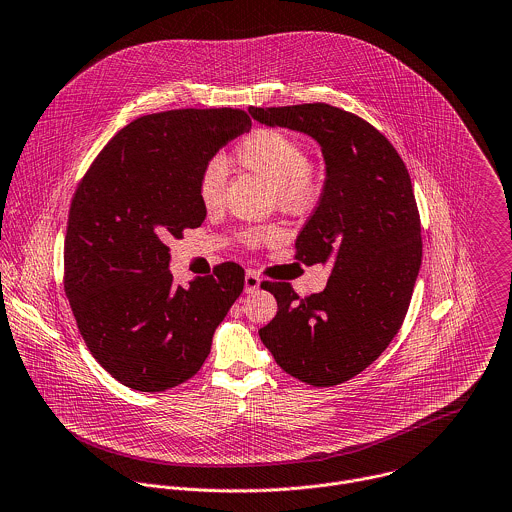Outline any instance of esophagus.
<instances>
[{
    "label": "esophagus",
    "mask_w": 512,
    "mask_h": 512,
    "mask_svg": "<svg viewBox=\"0 0 512 512\" xmlns=\"http://www.w3.org/2000/svg\"><path fill=\"white\" fill-rule=\"evenodd\" d=\"M261 287V279L255 271L245 273V293H255Z\"/></svg>",
    "instance_id": "esophagus-1"
}]
</instances>
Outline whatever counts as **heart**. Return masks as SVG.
<instances>
[{
	"mask_svg": "<svg viewBox=\"0 0 512 512\" xmlns=\"http://www.w3.org/2000/svg\"><path fill=\"white\" fill-rule=\"evenodd\" d=\"M233 161L273 185L275 197L285 209L305 207L317 189L315 173L309 165L307 151L299 139L279 129H255L233 151ZM225 169L219 161H211L199 175L197 193L205 207H217L223 197ZM273 227L247 233L249 241L275 237Z\"/></svg>",
	"mask_w": 512,
	"mask_h": 512,
	"instance_id": "heart-1",
	"label": "heart"
}]
</instances>
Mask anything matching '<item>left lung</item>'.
Instances as JSON below:
<instances>
[{
	"label": "left lung",
	"instance_id": "8db88e82",
	"mask_svg": "<svg viewBox=\"0 0 512 512\" xmlns=\"http://www.w3.org/2000/svg\"><path fill=\"white\" fill-rule=\"evenodd\" d=\"M255 121L315 139L325 159L317 209L297 237V259H333L327 287L307 299L265 283L275 319L263 345L291 377L331 387L365 371L399 333L421 269V219L409 171L373 125L327 103L249 107Z\"/></svg>",
	"mask_w": 512,
	"mask_h": 512
}]
</instances>
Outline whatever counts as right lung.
I'll use <instances>...</instances> for the list:
<instances>
[{
  "label": "right lung",
  "instance_id": "right-lung-1",
  "mask_svg": "<svg viewBox=\"0 0 512 512\" xmlns=\"http://www.w3.org/2000/svg\"><path fill=\"white\" fill-rule=\"evenodd\" d=\"M243 109H177L123 127L79 183L65 235V293L97 363L121 385L159 393L191 379L243 291L235 263L175 285L169 239L203 223L205 165L249 133Z\"/></svg>",
  "mask_w": 512,
  "mask_h": 512
}]
</instances>
